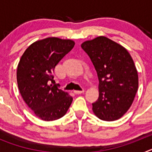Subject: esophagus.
Segmentation results:
<instances>
[{"label":"esophagus","instance_id":"34e87169","mask_svg":"<svg viewBox=\"0 0 152 152\" xmlns=\"http://www.w3.org/2000/svg\"><path fill=\"white\" fill-rule=\"evenodd\" d=\"M84 92V90H81V91H74V93H75V94H82Z\"/></svg>","mask_w":152,"mask_h":152}]
</instances>
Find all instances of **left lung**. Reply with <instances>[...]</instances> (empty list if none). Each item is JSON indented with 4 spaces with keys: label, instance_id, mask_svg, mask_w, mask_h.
I'll list each match as a JSON object with an SVG mask.
<instances>
[{
    "label": "left lung",
    "instance_id": "8db88e82",
    "mask_svg": "<svg viewBox=\"0 0 152 152\" xmlns=\"http://www.w3.org/2000/svg\"><path fill=\"white\" fill-rule=\"evenodd\" d=\"M91 58L99 79V97L92 103L99 119L114 121L127 112L139 87V77L128 51L105 36L81 45Z\"/></svg>",
    "mask_w": 152,
    "mask_h": 152
}]
</instances>
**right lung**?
Segmentation results:
<instances>
[{
    "label": "right lung",
    "instance_id": "add662e5",
    "mask_svg": "<svg viewBox=\"0 0 152 152\" xmlns=\"http://www.w3.org/2000/svg\"><path fill=\"white\" fill-rule=\"evenodd\" d=\"M74 46L72 40L49 37L29 45L20 60L19 91L28 107L42 120L60 119L72 104V96L56 84L54 70Z\"/></svg>",
    "mask_w": 152,
    "mask_h": 152
}]
</instances>
